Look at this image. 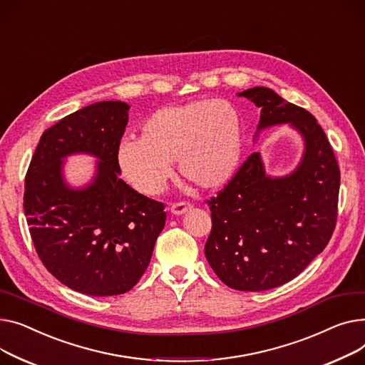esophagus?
Here are the masks:
<instances>
[{
  "mask_svg": "<svg viewBox=\"0 0 365 365\" xmlns=\"http://www.w3.org/2000/svg\"><path fill=\"white\" fill-rule=\"evenodd\" d=\"M192 209V205L187 203V202H180V203H174L170 206V212L174 213V215H182V213L188 212Z\"/></svg>",
  "mask_w": 365,
  "mask_h": 365,
  "instance_id": "34e87169",
  "label": "esophagus"
}]
</instances>
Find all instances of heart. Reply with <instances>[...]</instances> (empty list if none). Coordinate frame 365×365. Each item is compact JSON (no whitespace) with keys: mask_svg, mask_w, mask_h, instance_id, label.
<instances>
[{"mask_svg":"<svg viewBox=\"0 0 365 365\" xmlns=\"http://www.w3.org/2000/svg\"><path fill=\"white\" fill-rule=\"evenodd\" d=\"M242 156V125L235 107L220 98L166 106L140 126V138L116 148L123 178L145 196L163 191L177 162L178 174L202 190L224 187Z\"/></svg>","mask_w":365,"mask_h":365,"instance_id":"1","label":"heart"}]
</instances>
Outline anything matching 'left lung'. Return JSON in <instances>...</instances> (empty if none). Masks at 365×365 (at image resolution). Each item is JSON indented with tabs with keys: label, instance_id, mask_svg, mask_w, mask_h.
Returning <instances> with one entry per match:
<instances>
[{
	"label": "left lung",
	"instance_id": "8db88e82",
	"mask_svg": "<svg viewBox=\"0 0 365 365\" xmlns=\"http://www.w3.org/2000/svg\"><path fill=\"white\" fill-rule=\"evenodd\" d=\"M239 96L261 107L255 137L287 123L305 145L301 162L284 177L268 175L261 155L252 153L218 196L207 200L209 265L231 289L262 292L293 280L330 242L340 170L323 128L309 112L267 87Z\"/></svg>",
	"mask_w": 365,
	"mask_h": 365
}]
</instances>
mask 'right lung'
<instances>
[{"instance_id":"1","label":"right lung","mask_w":365,"mask_h":365,"mask_svg":"<svg viewBox=\"0 0 365 365\" xmlns=\"http://www.w3.org/2000/svg\"><path fill=\"white\" fill-rule=\"evenodd\" d=\"M130 106L98 101L48 128L25 178L24 209L44 267L69 289L90 296L131 290L148 267L166 213L119 178L116 148ZM97 159L93 180L73 189L63 180V159Z\"/></svg>"}]
</instances>
